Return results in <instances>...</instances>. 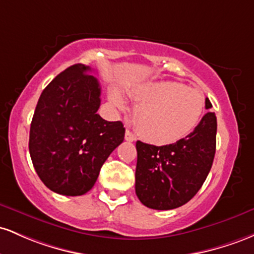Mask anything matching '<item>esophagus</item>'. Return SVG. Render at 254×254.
Returning a JSON list of instances; mask_svg holds the SVG:
<instances>
[{
	"instance_id": "esophagus-1",
	"label": "esophagus",
	"mask_w": 254,
	"mask_h": 254,
	"mask_svg": "<svg viewBox=\"0 0 254 254\" xmlns=\"http://www.w3.org/2000/svg\"><path fill=\"white\" fill-rule=\"evenodd\" d=\"M125 139H126L127 141H134L135 140V135L133 134V133L130 132L129 129H127L126 134H125Z\"/></svg>"
}]
</instances>
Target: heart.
Instances as JSON below:
<instances>
[{
  "label": "heart",
  "mask_w": 254,
  "mask_h": 254,
  "mask_svg": "<svg viewBox=\"0 0 254 254\" xmlns=\"http://www.w3.org/2000/svg\"><path fill=\"white\" fill-rule=\"evenodd\" d=\"M136 107L133 121L147 141L167 145L190 134L204 113L203 93L175 81L140 85L129 91ZM110 101L119 109L126 108V99L119 90L110 91Z\"/></svg>",
  "instance_id": "1"
}]
</instances>
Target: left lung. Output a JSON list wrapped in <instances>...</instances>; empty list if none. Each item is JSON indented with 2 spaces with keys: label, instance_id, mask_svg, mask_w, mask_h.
Instances as JSON below:
<instances>
[{
  "label": "left lung",
  "instance_id": "8db88e82",
  "mask_svg": "<svg viewBox=\"0 0 254 254\" xmlns=\"http://www.w3.org/2000/svg\"><path fill=\"white\" fill-rule=\"evenodd\" d=\"M212 107L209 98L205 108ZM217 119L206 113L186 138L156 146L136 141L135 193L145 206L172 210L189 203L209 175L216 152Z\"/></svg>",
  "mask_w": 254,
  "mask_h": 254
}]
</instances>
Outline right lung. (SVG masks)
I'll list each match as a JSON object with an SVG mask.
<instances>
[{
	"instance_id": "right-lung-1",
	"label": "right lung",
	"mask_w": 254,
	"mask_h": 254,
	"mask_svg": "<svg viewBox=\"0 0 254 254\" xmlns=\"http://www.w3.org/2000/svg\"><path fill=\"white\" fill-rule=\"evenodd\" d=\"M91 67L76 64L43 90L30 128L31 159L53 192L82 195L92 189L102 165L124 141L121 121L97 114L101 86Z\"/></svg>"
}]
</instances>
